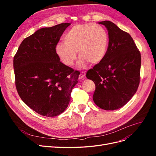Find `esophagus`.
<instances>
[{
	"label": "esophagus",
	"mask_w": 156,
	"mask_h": 156,
	"mask_svg": "<svg viewBox=\"0 0 156 156\" xmlns=\"http://www.w3.org/2000/svg\"><path fill=\"white\" fill-rule=\"evenodd\" d=\"M85 75H86V73L84 72H82L80 73L79 78L81 79H83V78H84V77H85Z\"/></svg>",
	"instance_id": "esophagus-1"
}]
</instances>
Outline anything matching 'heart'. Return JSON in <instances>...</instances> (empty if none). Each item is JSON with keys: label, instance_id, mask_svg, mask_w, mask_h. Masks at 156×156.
<instances>
[{"label": "heart", "instance_id": "1", "mask_svg": "<svg viewBox=\"0 0 156 156\" xmlns=\"http://www.w3.org/2000/svg\"><path fill=\"white\" fill-rule=\"evenodd\" d=\"M64 42L56 45V52L62 62L72 66L77 52L80 58L78 66L84 67L87 62L97 64L103 60L108 44L107 32L102 26L93 23L72 27L66 33Z\"/></svg>", "mask_w": 156, "mask_h": 156}]
</instances>
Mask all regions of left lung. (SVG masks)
Wrapping results in <instances>:
<instances>
[{
	"label": "left lung",
	"instance_id": "1",
	"mask_svg": "<svg viewBox=\"0 0 156 156\" xmlns=\"http://www.w3.org/2000/svg\"><path fill=\"white\" fill-rule=\"evenodd\" d=\"M98 23L107 29L108 48L104 58L86 76L95 83L93 100L96 105L113 111L125 105L137 90L140 53L128 33L109 21Z\"/></svg>",
	"mask_w": 156,
	"mask_h": 156
}]
</instances>
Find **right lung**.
Wrapping results in <instances>:
<instances>
[{
  "instance_id": "1",
  "label": "right lung",
  "mask_w": 156,
  "mask_h": 156,
  "mask_svg": "<svg viewBox=\"0 0 156 156\" xmlns=\"http://www.w3.org/2000/svg\"><path fill=\"white\" fill-rule=\"evenodd\" d=\"M71 23L42 28L21 42L13 57L16 86L27 105L38 114L58 116L68 107L79 72L60 62L56 45Z\"/></svg>"
}]
</instances>
